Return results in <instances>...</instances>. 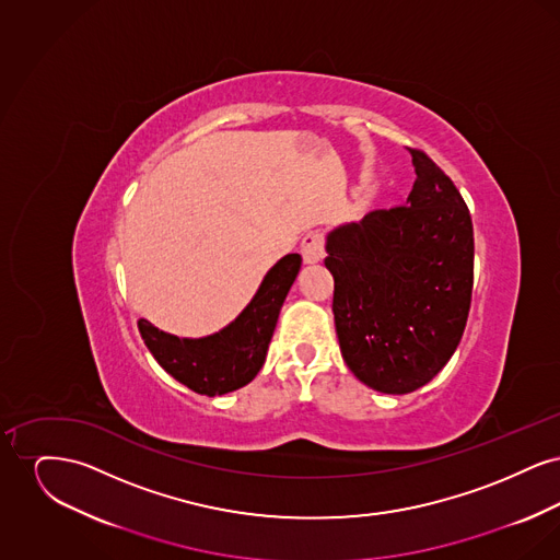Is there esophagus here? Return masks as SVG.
Segmentation results:
<instances>
[{
  "label": "esophagus",
  "mask_w": 560,
  "mask_h": 560,
  "mask_svg": "<svg viewBox=\"0 0 560 560\" xmlns=\"http://www.w3.org/2000/svg\"><path fill=\"white\" fill-rule=\"evenodd\" d=\"M300 252H302V258L306 265H315L323 260L325 256V235L320 231H311L304 235L302 245H300Z\"/></svg>",
  "instance_id": "34e87169"
}]
</instances>
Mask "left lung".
Returning a JSON list of instances; mask_svg holds the SVG:
<instances>
[{
  "label": "left lung",
  "instance_id": "1",
  "mask_svg": "<svg viewBox=\"0 0 560 560\" xmlns=\"http://www.w3.org/2000/svg\"><path fill=\"white\" fill-rule=\"evenodd\" d=\"M407 203L370 212L327 235L334 320L348 370L373 390L428 384L462 340L475 279L470 212L452 178L409 149Z\"/></svg>",
  "mask_w": 560,
  "mask_h": 560
}]
</instances>
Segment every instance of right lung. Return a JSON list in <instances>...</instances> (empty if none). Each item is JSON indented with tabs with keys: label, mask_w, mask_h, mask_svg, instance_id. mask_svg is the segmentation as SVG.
<instances>
[{
	"label": "right lung",
	"mask_w": 560,
	"mask_h": 560,
	"mask_svg": "<svg viewBox=\"0 0 560 560\" xmlns=\"http://www.w3.org/2000/svg\"><path fill=\"white\" fill-rule=\"evenodd\" d=\"M300 265V254L283 256L268 270L240 317L212 336L178 338L147 319L138 320L140 336L161 368L197 395L215 397L233 393L262 370L279 311Z\"/></svg>",
	"instance_id": "1"
}]
</instances>
